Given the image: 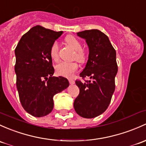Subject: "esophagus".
<instances>
[{
	"label": "esophagus",
	"instance_id": "esophagus-1",
	"mask_svg": "<svg viewBox=\"0 0 146 146\" xmlns=\"http://www.w3.org/2000/svg\"><path fill=\"white\" fill-rule=\"evenodd\" d=\"M69 83L70 85H73V84H75V81L72 79H69Z\"/></svg>",
	"mask_w": 146,
	"mask_h": 146
}]
</instances>
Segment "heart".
Wrapping results in <instances>:
<instances>
[{
    "label": "heart",
    "mask_w": 146,
    "mask_h": 146,
    "mask_svg": "<svg viewBox=\"0 0 146 146\" xmlns=\"http://www.w3.org/2000/svg\"><path fill=\"white\" fill-rule=\"evenodd\" d=\"M65 41L68 45L74 50L73 58L80 62H83L85 59V53L82 50V44L80 41L73 36H68L66 37ZM50 54L52 59L57 61L59 58V44L56 41L54 42L51 45L50 50ZM78 65L76 62H65L62 61L56 66V71L59 76L64 77L70 78L73 73L77 70Z\"/></svg>",
    "instance_id": "b5f03b06"
}]
</instances>
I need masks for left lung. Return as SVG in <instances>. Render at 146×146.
<instances>
[{
  "label": "left lung",
  "instance_id": "left-lung-1",
  "mask_svg": "<svg viewBox=\"0 0 146 146\" xmlns=\"http://www.w3.org/2000/svg\"><path fill=\"white\" fill-rule=\"evenodd\" d=\"M77 36L85 40L89 48L88 60L80 76L91 80L85 82L76 81L80 94L73 106L81 117L93 118L107 109L115 91L116 52L108 37L98 29L78 32Z\"/></svg>",
  "mask_w": 146,
  "mask_h": 146
}]
</instances>
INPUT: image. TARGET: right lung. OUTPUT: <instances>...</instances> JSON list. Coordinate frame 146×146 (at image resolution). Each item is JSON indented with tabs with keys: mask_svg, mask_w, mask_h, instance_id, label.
Wrapping results in <instances>:
<instances>
[{
	"mask_svg": "<svg viewBox=\"0 0 146 146\" xmlns=\"http://www.w3.org/2000/svg\"><path fill=\"white\" fill-rule=\"evenodd\" d=\"M63 31L36 26L21 38L15 48L17 88L21 106L34 117L52 112L53 97L69 86L62 76H52L54 69L50 54L51 45Z\"/></svg>",
	"mask_w": 146,
	"mask_h": 146,
	"instance_id": "obj_1",
	"label": "right lung"
}]
</instances>
